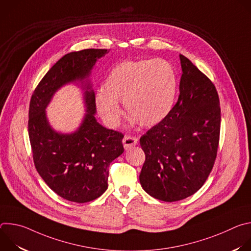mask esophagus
I'll use <instances>...</instances> for the list:
<instances>
[{
  "mask_svg": "<svg viewBox=\"0 0 251 251\" xmlns=\"http://www.w3.org/2000/svg\"><path fill=\"white\" fill-rule=\"evenodd\" d=\"M123 146H124V148L127 150V149H130L131 147H133V146H136L137 144H138V142H139V140H138V138H136V137H132V136H125L124 138H123Z\"/></svg>",
  "mask_w": 251,
  "mask_h": 251,
  "instance_id": "obj_1",
  "label": "esophagus"
}]
</instances>
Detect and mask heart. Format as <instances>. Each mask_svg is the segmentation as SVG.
Listing matches in <instances>:
<instances>
[{"label":"heart","mask_w":251,"mask_h":251,"mask_svg":"<svg viewBox=\"0 0 251 251\" xmlns=\"http://www.w3.org/2000/svg\"><path fill=\"white\" fill-rule=\"evenodd\" d=\"M176 93V78L172 65L164 59L125 60L109 73L104 90L96 93L99 115L109 127L120 123L123 101L131 114V124L153 127L171 113Z\"/></svg>","instance_id":"heart-1"}]
</instances>
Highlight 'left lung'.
<instances>
[{"mask_svg":"<svg viewBox=\"0 0 251 251\" xmlns=\"http://www.w3.org/2000/svg\"><path fill=\"white\" fill-rule=\"evenodd\" d=\"M180 95L171 113L140 138L146 160L140 184L164 201L184 200L198 192L217 157L220 99L213 83L183 54Z\"/></svg>","mask_w":251,"mask_h":251,"instance_id":"8db88e82","label":"left lung"}]
</instances>
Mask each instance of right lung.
<instances>
[{"label": "right lung", "mask_w": 251, "mask_h": 251, "mask_svg": "<svg viewBox=\"0 0 251 251\" xmlns=\"http://www.w3.org/2000/svg\"><path fill=\"white\" fill-rule=\"evenodd\" d=\"M108 50H83L62 56L33 91L28 110V137L35 169L59 197L78 203L99 198L108 188L110 163L123 152V134L95 118V94L90 80L97 60ZM83 90L86 114L78 129L62 133L52 128L45 110L64 85Z\"/></svg>", "instance_id": "1"}]
</instances>
